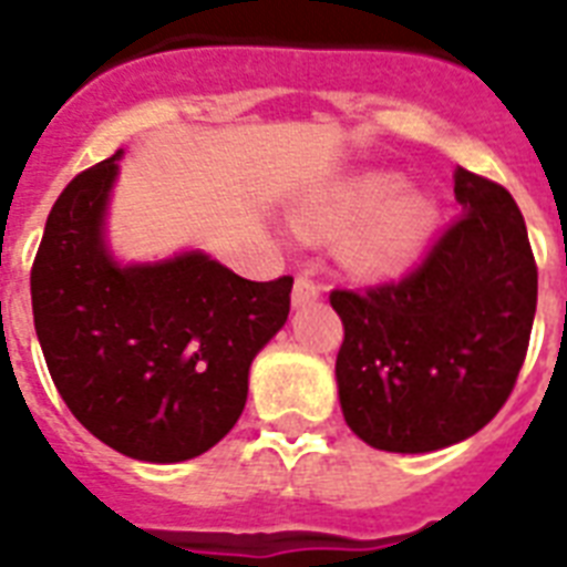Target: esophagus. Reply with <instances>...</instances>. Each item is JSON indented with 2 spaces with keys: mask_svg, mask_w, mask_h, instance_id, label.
I'll use <instances>...</instances> for the list:
<instances>
[{
  "mask_svg": "<svg viewBox=\"0 0 567 567\" xmlns=\"http://www.w3.org/2000/svg\"><path fill=\"white\" fill-rule=\"evenodd\" d=\"M320 297V285L309 276H297V282H293V293H291V302L293 306H309Z\"/></svg>",
  "mask_w": 567,
  "mask_h": 567,
  "instance_id": "obj_1",
  "label": "esophagus"
}]
</instances>
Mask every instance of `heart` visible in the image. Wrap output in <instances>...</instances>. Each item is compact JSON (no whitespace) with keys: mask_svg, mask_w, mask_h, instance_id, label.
<instances>
[{"mask_svg":"<svg viewBox=\"0 0 567 567\" xmlns=\"http://www.w3.org/2000/svg\"><path fill=\"white\" fill-rule=\"evenodd\" d=\"M396 190L400 182L394 176L364 173L359 179L347 182L318 214H311L302 229L309 235H336L379 210L378 217L350 240L347 261L355 274L364 276L396 274L421 252L435 223V205L426 196H400L388 205Z\"/></svg>","mask_w":567,"mask_h":567,"instance_id":"heart-1","label":"heart"}]
</instances>
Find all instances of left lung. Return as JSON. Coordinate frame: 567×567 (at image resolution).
<instances>
[{"label": "left lung", "mask_w": 567, "mask_h": 567, "mask_svg": "<svg viewBox=\"0 0 567 567\" xmlns=\"http://www.w3.org/2000/svg\"><path fill=\"white\" fill-rule=\"evenodd\" d=\"M458 220L400 282L332 291L344 323L338 400L377 450L432 453L471 439L509 400L536 318L527 223L503 185L456 171Z\"/></svg>", "instance_id": "8db88e82"}]
</instances>
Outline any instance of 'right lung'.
I'll return each instance as SVG.
<instances>
[{
    "label": "right lung",
    "instance_id": "1",
    "mask_svg": "<svg viewBox=\"0 0 567 567\" xmlns=\"http://www.w3.org/2000/svg\"><path fill=\"white\" fill-rule=\"evenodd\" d=\"M111 155L52 205L31 309L58 394L123 456L185 462L238 423L249 364L285 327L291 276L249 282L205 252L120 265L105 244Z\"/></svg>",
    "mask_w": 567,
    "mask_h": 567
}]
</instances>
